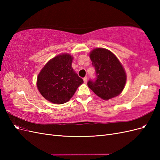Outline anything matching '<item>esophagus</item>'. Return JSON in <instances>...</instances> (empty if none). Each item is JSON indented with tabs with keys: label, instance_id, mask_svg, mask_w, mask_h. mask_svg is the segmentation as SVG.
<instances>
[{
	"label": "esophagus",
	"instance_id": "1",
	"mask_svg": "<svg viewBox=\"0 0 160 160\" xmlns=\"http://www.w3.org/2000/svg\"><path fill=\"white\" fill-rule=\"evenodd\" d=\"M83 81H84V83L86 84L87 83H88V78H87V77H84L83 78Z\"/></svg>",
	"mask_w": 160,
	"mask_h": 160
}]
</instances>
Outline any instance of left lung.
<instances>
[{"instance_id":"8db88e82","label":"left lung","mask_w":160,"mask_h":160,"mask_svg":"<svg viewBox=\"0 0 160 160\" xmlns=\"http://www.w3.org/2000/svg\"><path fill=\"white\" fill-rule=\"evenodd\" d=\"M95 69V81L89 80V88L103 100L119 95L124 89L127 76L123 65L112 52L96 48L89 53Z\"/></svg>"}]
</instances>
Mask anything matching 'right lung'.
Wrapping results in <instances>:
<instances>
[{
	"label": "right lung",
	"mask_w": 160,
	"mask_h": 160,
	"mask_svg": "<svg viewBox=\"0 0 160 160\" xmlns=\"http://www.w3.org/2000/svg\"><path fill=\"white\" fill-rule=\"evenodd\" d=\"M72 57L68 53L59 55L48 61L38 75V90L50 102H67L83 83L72 68Z\"/></svg>",
	"instance_id": "1"
}]
</instances>
